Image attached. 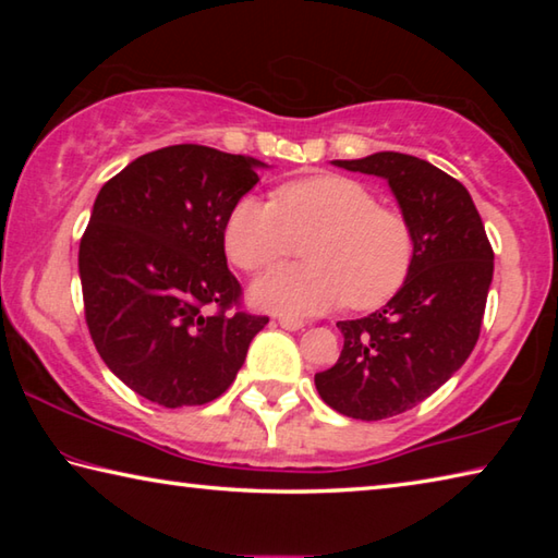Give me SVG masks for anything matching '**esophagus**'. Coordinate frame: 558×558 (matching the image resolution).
Masks as SVG:
<instances>
[{"mask_svg": "<svg viewBox=\"0 0 558 558\" xmlns=\"http://www.w3.org/2000/svg\"><path fill=\"white\" fill-rule=\"evenodd\" d=\"M278 325H280L282 329H290V332H295V329L305 327V323H302L300 317H288V315H280V317H278Z\"/></svg>", "mask_w": 558, "mask_h": 558, "instance_id": "34e87169", "label": "esophagus"}]
</instances>
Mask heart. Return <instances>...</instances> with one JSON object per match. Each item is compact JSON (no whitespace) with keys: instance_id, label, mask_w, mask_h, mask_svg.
Returning a JSON list of instances; mask_svg holds the SVG:
<instances>
[{"instance_id":"1","label":"heart","mask_w":558,"mask_h":558,"mask_svg":"<svg viewBox=\"0 0 558 558\" xmlns=\"http://www.w3.org/2000/svg\"><path fill=\"white\" fill-rule=\"evenodd\" d=\"M307 263L270 268L251 288L258 307L280 315H313L349 302L372 310L409 280L415 256L405 216L381 206L369 186L342 174H317L235 202L223 226L226 256L258 272L298 251Z\"/></svg>"}]
</instances>
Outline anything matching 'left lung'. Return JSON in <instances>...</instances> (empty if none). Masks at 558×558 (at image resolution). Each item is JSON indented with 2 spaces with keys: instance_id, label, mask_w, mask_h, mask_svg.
Wrapping results in <instances>:
<instances>
[{
  "instance_id": "obj_1",
  "label": "left lung",
  "mask_w": 558,
  "mask_h": 558,
  "mask_svg": "<svg viewBox=\"0 0 558 558\" xmlns=\"http://www.w3.org/2000/svg\"><path fill=\"white\" fill-rule=\"evenodd\" d=\"M335 165L384 177L415 239L403 288L369 317L337 323L342 354L315 374L335 411L381 421L426 401L465 364L483 327L495 253L468 189L426 159L376 153Z\"/></svg>"
}]
</instances>
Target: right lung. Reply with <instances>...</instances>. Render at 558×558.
I'll return each mask as SVG.
<instances>
[{"label":"right lung","instance_id":"obj_1","mask_svg":"<svg viewBox=\"0 0 558 558\" xmlns=\"http://www.w3.org/2000/svg\"><path fill=\"white\" fill-rule=\"evenodd\" d=\"M260 165L162 147L108 179L93 204L78 251L90 339L122 384L165 409L219 399L268 325L241 307L223 253L226 219Z\"/></svg>","mask_w":558,"mask_h":558}]
</instances>
